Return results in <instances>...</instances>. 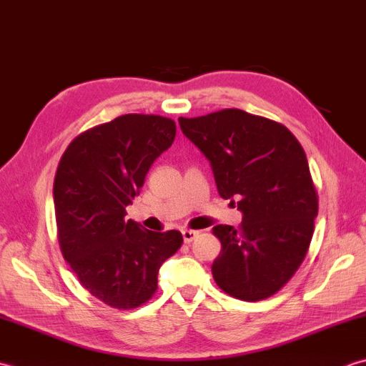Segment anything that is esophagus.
<instances>
[{"mask_svg":"<svg viewBox=\"0 0 366 366\" xmlns=\"http://www.w3.org/2000/svg\"><path fill=\"white\" fill-rule=\"evenodd\" d=\"M198 236V232H193V230H182V238H184V242H192L193 239H195Z\"/></svg>","mask_w":366,"mask_h":366,"instance_id":"obj_1","label":"esophagus"}]
</instances>
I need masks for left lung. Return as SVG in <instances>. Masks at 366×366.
Listing matches in <instances>:
<instances>
[{"instance_id": "left-lung-1", "label": "left lung", "mask_w": 366, "mask_h": 366, "mask_svg": "<svg viewBox=\"0 0 366 366\" xmlns=\"http://www.w3.org/2000/svg\"><path fill=\"white\" fill-rule=\"evenodd\" d=\"M179 125L209 160L219 195L242 212L238 230L212 228L222 244L214 281L244 302L274 295L305 260L319 209L302 144L284 125L241 109Z\"/></svg>"}]
</instances>
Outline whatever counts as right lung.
I'll list each match as a JSON object with an SVG mask.
<instances>
[{"label":"right lung","instance_id":"obj_1","mask_svg":"<svg viewBox=\"0 0 366 366\" xmlns=\"http://www.w3.org/2000/svg\"><path fill=\"white\" fill-rule=\"evenodd\" d=\"M174 136V120L125 114L79 134L56 168L54 204L61 254L84 289L117 310L152 298L162 263L182 246L177 230L149 232L125 219V207Z\"/></svg>","mask_w":366,"mask_h":366}]
</instances>
